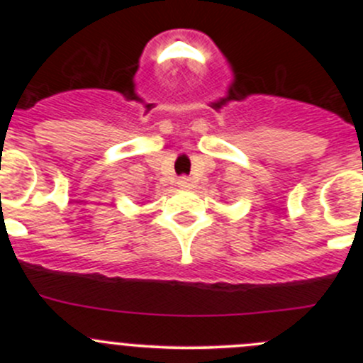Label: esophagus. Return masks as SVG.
Returning <instances> with one entry per match:
<instances>
[{"instance_id":"esophagus-1","label":"esophagus","mask_w":363,"mask_h":363,"mask_svg":"<svg viewBox=\"0 0 363 363\" xmlns=\"http://www.w3.org/2000/svg\"><path fill=\"white\" fill-rule=\"evenodd\" d=\"M177 184H179V188H182V189H191L193 188V179L191 177H179V181H177Z\"/></svg>"}]
</instances>
